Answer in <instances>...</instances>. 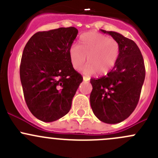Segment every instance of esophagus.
Here are the masks:
<instances>
[{"label": "esophagus", "instance_id": "1", "mask_svg": "<svg viewBox=\"0 0 158 158\" xmlns=\"http://www.w3.org/2000/svg\"><path fill=\"white\" fill-rule=\"evenodd\" d=\"M83 80L84 81H89V79L88 77H85V76H83Z\"/></svg>", "mask_w": 158, "mask_h": 158}]
</instances>
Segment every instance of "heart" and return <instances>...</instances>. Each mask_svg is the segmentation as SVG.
<instances>
[{
	"label": "heart",
	"instance_id": "obj_1",
	"mask_svg": "<svg viewBox=\"0 0 158 158\" xmlns=\"http://www.w3.org/2000/svg\"><path fill=\"white\" fill-rule=\"evenodd\" d=\"M120 53V45L113 38L100 33L89 32L80 36L77 46L69 49L71 64L75 69L82 67L86 60L88 64L82 69L86 75L108 73L116 64Z\"/></svg>",
	"mask_w": 158,
	"mask_h": 158
}]
</instances>
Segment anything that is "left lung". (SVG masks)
Segmentation results:
<instances>
[{"instance_id":"8db88e82","label":"left lung","mask_w":158,"mask_h":158,"mask_svg":"<svg viewBox=\"0 0 158 158\" xmlns=\"http://www.w3.org/2000/svg\"><path fill=\"white\" fill-rule=\"evenodd\" d=\"M120 45L113 69L99 79H91L90 104L95 115L107 124H117L131 115L139 101L145 78L142 54L131 40L114 31H106Z\"/></svg>"}]
</instances>
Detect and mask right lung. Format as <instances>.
<instances>
[{"mask_svg": "<svg viewBox=\"0 0 158 158\" xmlns=\"http://www.w3.org/2000/svg\"><path fill=\"white\" fill-rule=\"evenodd\" d=\"M77 34L73 27L37 32L23 49L20 66L23 95L30 112L42 122L66 115L82 82L69 56Z\"/></svg>", "mask_w": 158, "mask_h": 158, "instance_id": "1", "label": "right lung"}]
</instances>
